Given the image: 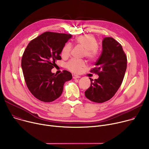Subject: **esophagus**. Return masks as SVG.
I'll return each instance as SVG.
<instances>
[{
	"mask_svg": "<svg viewBox=\"0 0 149 149\" xmlns=\"http://www.w3.org/2000/svg\"><path fill=\"white\" fill-rule=\"evenodd\" d=\"M72 78H73L74 79L79 78H80V76H79V75H75V74H73V75H72Z\"/></svg>",
	"mask_w": 149,
	"mask_h": 149,
	"instance_id": "esophagus-1",
	"label": "esophagus"
}]
</instances>
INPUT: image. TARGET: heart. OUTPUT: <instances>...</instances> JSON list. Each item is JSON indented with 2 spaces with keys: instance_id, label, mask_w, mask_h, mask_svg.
Here are the masks:
<instances>
[{
  "instance_id": "b5f03b06",
  "label": "heart",
  "mask_w": 149,
  "mask_h": 149,
  "mask_svg": "<svg viewBox=\"0 0 149 149\" xmlns=\"http://www.w3.org/2000/svg\"><path fill=\"white\" fill-rule=\"evenodd\" d=\"M75 43L82 46L85 48L84 55L90 60H94L97 58L99 54L97 47V42L93 36L91 34L82 35L75 38ZM72 49V46L70 43H66L63 46L61 50V55L63 58H68ZM84 62L82 60L72 59L66 64V68L69 71L78 73L84 66Z\"/></svg>"
}]
</instances>
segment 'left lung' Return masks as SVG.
Returning <instances> with one entry per match:
<instances>
[{"mask_svg": "<svg viewBox=\"0 0 149 149\" xmlns=\"http://www.w3.org/2000/svg\"><path fill=\"white\" fill-rule=\"evenodd\" d=\"M102 52L90 72L99 77L91 81L90 87L85 91L86 97L91 102L103 103L110 100L120 86L127 69V58L121 45L112 37L102 41Z\"/></svg>", "mask_w": 149, "mask_h": 149, "instance_id": "1", "label": "left lung"}]
</instances>
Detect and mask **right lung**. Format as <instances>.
<instances>
[{"label":"right lung","mask_w":149,"mask_h":149,"mask_svg":"<svg viewBox=\"0 0 149 149\" xmlns=\"http://www.w3.org/2000/svg\"><path fill=\"white\" fill-rule=\"evenodd\" d=\"M71 37L70 34L47 31L32 40L24 50L21 67L25 81L31 94L40 101L57 99L65 83L72 79L71 73L66 70L58 75L51 72L55 62L61 59L62 49Z\"/></svg>","instance_id":"1"}]
</instances>
